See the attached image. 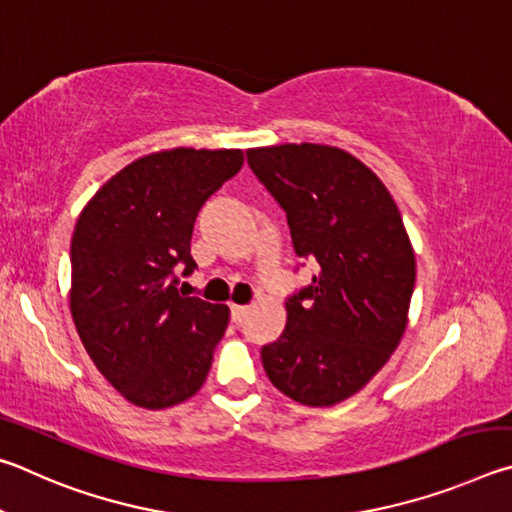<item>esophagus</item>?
Segmentation results:
<instances>
[{
	"label": "esophagus",
	"mask_w": 512,
	"mask_h": 512,
	"mask_svg": "<svg viewBox=\"0 0 512 512\" xmlns=\"http://www.w3.org/2000/svg\"><path fill=\"white\" fill-rule=\"evenodd\" d=\"M247 312H249L247 306H231V321H233V324H240V321L247 317Z\"/></svg>",
	"instance_id": "1"
}]
</instances>
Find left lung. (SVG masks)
Listing matches in <instances>:
<instances>
[{
  "instance_id": "left-lung-1",
  "label": "left lung",
  "mask_w": 512,
  "mask_h": 512,
  "mask_svg": "<svg viewBox=\"0 0 512 512\" xmlns=\"http://www.w3.org/2000/svg\"><path fill=\"white\" fill-rule=\"evenodd\" d=\"M247 164L288 215L294 254L317 270L285 301L281 337L261 348L265 373L301 405H337L389 362L407 328L416 258L402 215L339 148H256Z\"/></svg>"
}]
</instances>
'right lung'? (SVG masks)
<instances>
[{
  "label": "right lung",
  "mask_w": 512,
  "mask_h": 512,
  "mask_svg": "<svg viewBox=\"0 0 512 512\" xmlns=\"http://www.w3.org/2000/svg\"><path fill=\"white\" fill-rule=\"evenodd\" d=\"M242 150L141 157L92 197L71 238V317L105 380L132 405L184 402L209 375L229 308L179 292L197 213L238 175Z\"/></svg>",
  "instance_id": "1"
}]
</instances>
